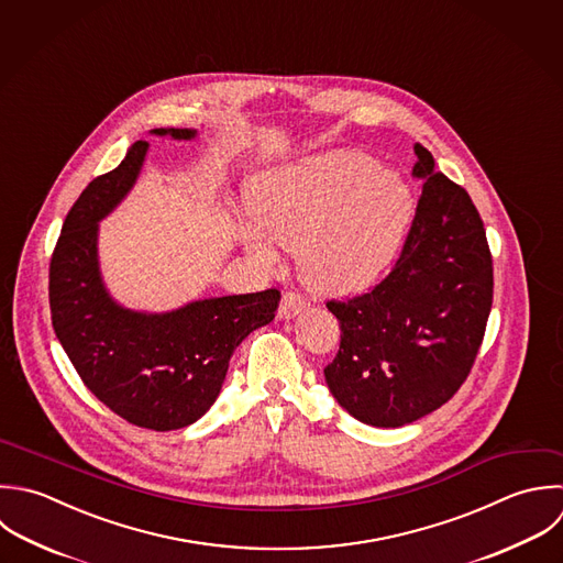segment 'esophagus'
I'll return each instance as SVG.
<instances>
[{
    "mask_svg": "<svg viewBox=\"0 0 563 563\" xmlns=\"http://www.w3.org/2000/svg\"><path fill=\"white\" fill-rule=\"evenodd\" d=\"M305 309H307V300H305L300 294H296V291H287V294L283 296V300H280L278 318H280V320H291V318H296L298 313H302Z\"/></svg>",
    "mask_w": 563,
    "mask_h": 563,
    "instance_id": "esophagus-1",
    "label": "esophagus"
}]
</instances>
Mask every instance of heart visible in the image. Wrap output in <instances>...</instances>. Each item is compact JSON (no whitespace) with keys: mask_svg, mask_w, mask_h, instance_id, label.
Instances as JSON below:
<instances>
[{"mask_svg":"<svg viewBox=\"0 0 563 563\" xmlns=\"http://www.w3.org/2000/svg\"><path fill=\"white\" fill-rule=\"evenodd\" d=\"M417 210L410 181L362 151H333L261 177L252 214L261 228L243 245L276 261V243L298 250L305 280L322 291H357L395 261Z\"/></svg>","mask_w":563,"mask_h":563,"instance_id":"heart-1","label":"heart"}]
</instances>
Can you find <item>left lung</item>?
Returning <instances> with one entry per match:
<instances>
[{
	"mask_svg": "<svg viewBox=\"0 0 563 563\" xmlns=\"http://www.w3.org/2000/svg\"><path fill=\"white\" fill-rule=\"evenodd\" d=\"M423 195L395 269L373 291L327 302L342 342L324 379L335 401L375 428L408 426L450 401L483 344L494 267L465 188L415 144Z\"/></svg>",
	"mask_w": 563,
	"mask_h": 563,
	"instance_id": "obj_1",
	"label": "left lung"
}]
</instances>
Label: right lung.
<instances>
[{
    "label": "right lung",
    "instance_id": "add662e5",
    "mask_svg": "<svg viewBox=\"0 0 563 563\" xmlns=\"http://www.w3.org/2000/svg\"><path fill=\"white\" fill-rule=\"evenodd\" d=\"M151 135L195 140L197 129H151ZM146 140L89 181L65 217L49 263L54 333L85 386L133 426L168 432L201 419L217 401L230 357L256 329L269 324L278 289L190 300L151 313L120 305L98 261L100 221L135 186Z\"/></svg>",
    "mask_w": 563,
    "mask_h": 563
}]
</instances>
